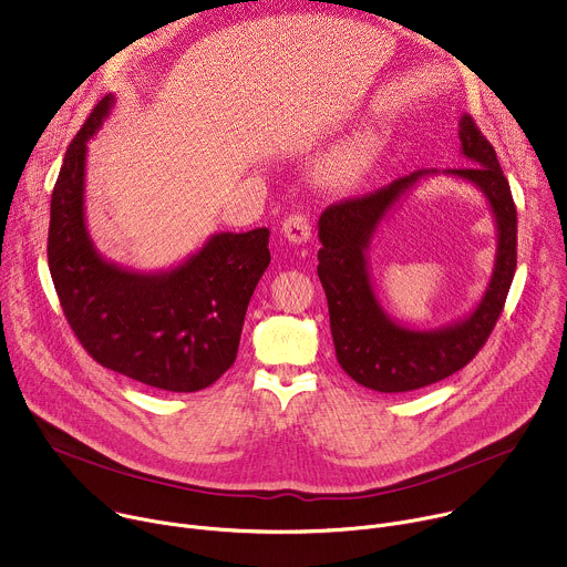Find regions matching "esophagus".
Instances as JSON below:
<instances>
[{
	"label": "esophagus",
	"mask_w": 567,
	"mask_h": 567,
	"mask_svg": "<svg viewBox=\"0 0 567 567\" xmlns=\"http://www.w3.org/2000/svg\"><path fill=\"white\" fill-rule=\"evenodd\" d=\"M282 235L289 241V245H307L311 237V226L309 219L305 215H289L282 221Z\"/></svg>",
	"instance_id": "obj_1"
}]
</instances>
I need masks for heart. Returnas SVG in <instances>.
Wrapping results in <instances>:
<instances>
[{"label":"heart","instance_id":"b5f03b06","mask_svg":"<svg viewBox=\"0 0 567 567\" xmlns=\"http://www.w3.org/2000/svg\"><path fill=\"white\" fill-rule=\"evenodd\" d=\"M383 152V138L374 130L359 132L343 141L326 161H322L316 179L332 193H348L359 188L377 168Z\"/></svg>","mask_w":567,"mask_h":567}]
</instances>
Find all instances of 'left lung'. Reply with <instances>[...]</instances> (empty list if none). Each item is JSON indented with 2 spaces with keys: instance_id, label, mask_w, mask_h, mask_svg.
I'll use <instances>...</instances> for the list:
<instances>
[{
  "instance_id": "left-lung-1",
  "label": "left lung",
  "mask_w": 567,
  "mask_h": 567,
  "mask_svg": "<svg viewBox=\"0 0 567 567\" xmlns=\"http://www.w3.org/2000/svg\"><path fill=\"white\" fill-rule=\"evenodd\" d=\"M462 168H429L390 186L330 206L318 219V278L330 307V328L341 368L379 392H409L462 370L489 339L516 274V206L494 145L468 114L460 116ZM451 176L473 185L488 202L497 224V260L476 307L435 331L394 321L378 302L369 271V249L378 228L420 184Z\"/></svg>"
}]
</instances>
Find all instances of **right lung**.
<instances>
[{"label": "right lung", "mask_w": 567, "mask_h": 567, "mask_svg": "<svg viewBox=\"0 0 567 567\" xmlns=\"http://www.w3.org/2000/svg\"><path fill=\"white\" fill-rule=\"evenodd\" d=\"M116 99L105 96L66 147L51 195L49 271L78 341L138 383L197 392L235 361L249 300L271 262L269 228L213 233L182 262L134 271L107 260L87 228V143Z\"/></svg>", "instance_id": "right-lung-1"}]
</instances>
